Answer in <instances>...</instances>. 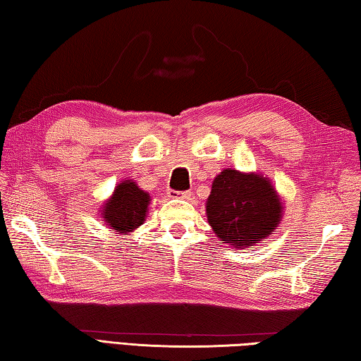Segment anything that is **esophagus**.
I'll return each instance as SVG.
<instances>
[{"label":"esophagus","instance_id":"obj_1","mask_svg":"<svg viewBox=\"0 0 361 361\" xmlns=\"http://www.w3.org/2000/svg\"><path fill=\"white\" fill-rule=\"evenodd\" d=\"M169 197L171 198H182V200H188L192 197V192H176V190H169Z\"/></svg>","mask_w":361,"mask_h":361}]
</instances>
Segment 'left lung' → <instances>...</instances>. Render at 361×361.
Here are the masks:
<instances>
[{"instance_id": "obj_1", "label": "left lung", "mask_w": 361, "mask_h": 361, "mask_svg": "<svg viewBox=\"0 0 361 361\" xmlns=\"http://www.w3.org/2000/svg\"><path fill=\"white\" fill-rule=\"evenodd\" d=\"M206 212L222 241L245 249L274 230L282 206L268 179L228 168L214 179Z\"/></svg>"}]
</instances>
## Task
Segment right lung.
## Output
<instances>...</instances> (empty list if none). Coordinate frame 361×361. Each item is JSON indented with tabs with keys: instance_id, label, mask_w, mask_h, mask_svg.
<instances>
[{
	"instance_id": "obj_1",
	"label": "right lung",
	"mask_w": 361,
	"mask_h": 361,
	"mask_svg": "<svg viewBox=\"0 0 361 361\" xmlns=\"http://www.w3.org/2000/svg\"><path fill=\"white\" fill-rule=\"evenodd\" d=\"M149 201V195L137 188L135 182L123 180L117 185L101 216L106 220V225L111 226V230L130 233L144 224Z\"/></svg>"
}]
</instances>
